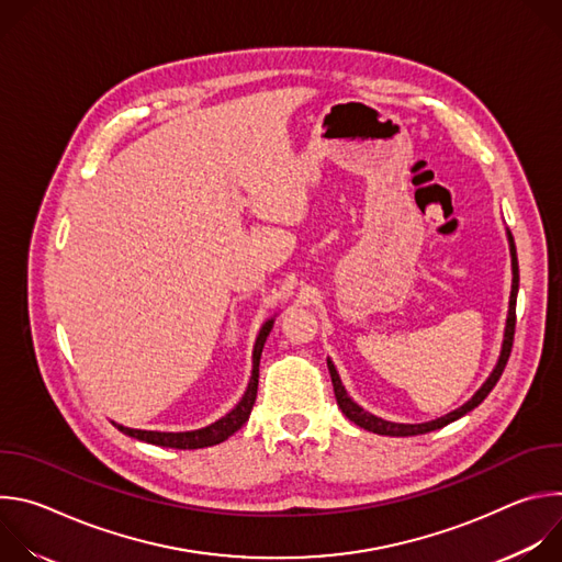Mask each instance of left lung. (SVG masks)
<instances>
[{
  "label": "left lung",
  "mask_w": 562,
  "mask_h": 562,
  "mask_svg": "<svg viewBox=\"0 0 562 562\" xmlns=\"http://www.w3.org/2000/svg\"><path fill=\"white\" fill-rule=\"evenodd\" d=\"M509 235V251H512V271H514V282H512V297H509V313H507V327H505V340H503V349H501V358H498V364L496 369L492 371V375L487 378V382L480 386L475 391V395L469 400V403H464L460 409L442 416V418H436L431 423H420V425H403V423H389V420H382L369 412H364L360 405H356L353 400L349 397L347 389L342 386V380L334 367L331 360H327L329 364V373H331V382H334V391H336V400H338V407L342 409V414L356 423L358 427L367 429V431H373V434H380V436H420V434H429V431H436L458 418H462L464 414H469L471 409H475L483 400L490 395V391L496 386V382L501 380L505 367H507V360H509V353H512V345H514V331H516V295H518V258H516V247H514V237L512 233Z\"/></svg>",
  "instance_id": "obj_1"
}]
</instances>
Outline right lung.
Segmentation results:
<instances>
[{"mask_svg": "<svg viewBox=\"0 0 562 562\" xmlns=\"http://www.w3.org/2000/svg\"><path fill=\"white\" fill-rule=\"evenodd\" d=\"M273 323L276 319H267V323L262 325L260 334H258V340H256V347H254V371H251V380H249V386L243 395V400L224 416L220 418L217 423L204 427V429H195V431H180V434H169V431H142V429H128V427H122V425H115L122 434L131 436V438H137V440H144V442H150V445H159V447H169V449H202V447H213V445H220L224 442L228 436H233L239 427H243L249 416H251V409H254V403H256V395H258V378H260V356H262V349H265V342L273 329Z\"/></svg>", "mask_w": 562, "mask_h": 562, "instance_id": "right-lung-1", "label": "right lung"}]
</instances>
